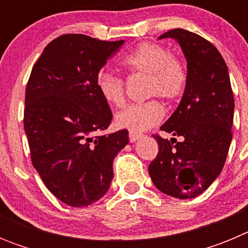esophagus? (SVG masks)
Masks as SVG:
<instances>
[{
  "label": "esophagus",
  "instance_id": "obj_1",
  "mask_svg": "<svg viewBox=\"0 0 248 248\" xmlns=\"http://www.w3.org/2000/svg\"><path fill=\"white\" fill-rule=\"evenodd\" d=\"M143 137V134H140V133H135V131H129V140H130V143H135L138 139Z\"/></svg>",
  "mask_w": 248,
  "mask_h": 248
}]
</instances>
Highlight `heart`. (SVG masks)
<instances>
[{"label":"heart","instance_id":"b5f03b06","mask_svg":"<svg viewBox=\"0 0 248 248\" xmlns=\"http://www.w3.org/2000/svg\"><path fill=\"white\" fill-rule=\"evenodd\" d=\"M122 67L129 73L146 74V94L159 95L168 100L181 97L187 83V72L181 61L170 56L163 46L153 42L140 43L123 57ZM97 88L100 97L108 104L119 107L124 103V82L120 77L108 71L97 76ZM164 107L157 100L130 104L115 115L119 128L130 131H144L163 119Z\"/></svg>","mask_w":248,"mask_h":248}]
</instances>
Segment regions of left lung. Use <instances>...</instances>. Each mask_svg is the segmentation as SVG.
<instances>
[{"label":"left lung","instance_id":"left-lung-1","mask_svg":"<svg viewBox=\"0 0 248 248\" xmlns=\"http://www.w3.org/2000/svg\"><path fill=\"white\" fill-rule=\"evenodd\" d=\"M172 38L187 62L183 98L160 129L181 137L172 143L154 135L159 153L149 165L156 189L176 199H194L214 183L226 161L232 140L235 100L229 69L214 45L199 34L175 28L159 39Z\"/></svg>","mask_w":248,"mask_h":248}]
</instances>
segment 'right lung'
<instances>
[{
    "mask_svg": "<svg viewBox=\"0 0 248 248\" xmlns=\"http://www.w3.org/2000/svg\"><path fill=\"white\" fill-rule=\"evenodd\" d=\"M124 41L63 34L48 43L26 88L25 131L31 159L47 189L73 207L102 199L128 130L99 135L113 119L97 76Z\"/></svg>",
    "mask_w": 248,
    "mask_h": 248,
    "instance_id": "obj_1",
    "label": "right lung"
}]
</instances>
